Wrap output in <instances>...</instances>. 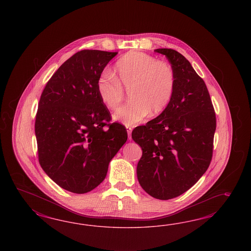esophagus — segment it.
<instances>
[{
    "label": "esophagus",
    "mask_w": 251,
    "mask_h": 251,
    "mask_svg": "<svg viewBox=\"0 0 251 251\" xmlns=\"http://www.w3.org/2000/svg\"><path fill=\"white\" fill-rule=\"evenodd\" d=\"M126 129H127V132H128V137H129V140L131 139V131H132V128L131 127H129V126H127L126 127Z\"/></svg>",
    "instance_id": "34e87169"
}]
</instances>
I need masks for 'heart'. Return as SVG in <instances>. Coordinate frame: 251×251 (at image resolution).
I'll return each instance as SVG.
<instances>
[{
	"label": "heart",
	"mask_w": 251,
	"mask_h": 251,
	"mask_svg": "<svg viewBox=\"0 0 251 251\" xmlns=\"http://www.w3.org/2000/svg\"><path fill=\"white\" fill-rule=\"evenodd\" d=\"M114 73L105 69L97 82L99 99L109 109L115 110L129 90L131 102L121 107L114 119L126 126L143 122L148 115L161 113L174 94L175 72L170 64L157 61L151 55L129 51L116 62Z\"/></svg>",
	"instance_id": "b5f03b06"
}]
</instances>
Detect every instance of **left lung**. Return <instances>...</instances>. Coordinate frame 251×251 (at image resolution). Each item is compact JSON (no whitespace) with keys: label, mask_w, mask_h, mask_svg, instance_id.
Segmentation results:
<instances>
[{"label":"left lung","mask_w":251,"mask_h":251,"mask_svg":"<svg viewBox=\"0 0 251 251\" xmlns=\"http://www.w3.org/2000/svg\"><path fill=\"white\" fill-rule=\"evenodd\" d=\"M176 75L172 99L163 112L131 132L143 155L137 165L141 187L169 200L190 190L209 167L216 118L204 81L190 61L171 49H157Z\"/></svg>","instance_id":"1"}]
</instances>
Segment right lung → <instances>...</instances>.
<instances>
[{
	"label": "right lung",
	"instance_id": "add662e5",
	"mask_svg": "<svg viewBox=\"0 0 251 251\" xmlns=\"http://www.w3.org/2000/svg\"><path fill=\"white\" fill-rule=\"evenodd\" d=\"M118 52L84 50L65 61L41 94L35 122L40 166L61 188L77 194L102 182L108 164L127 141L110 121L97 82Z\"/></svg>",
	"mask_w": 251,
	"mask_h": 251
}]
</instances>
